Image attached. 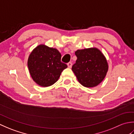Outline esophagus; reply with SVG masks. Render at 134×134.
<instances>
[{"instance_id": "obj_1", "label": "esophagus", "mask_w": 134, "mask_h": 134, "mask_svg": "<svg viewBox=\"0 0 134 134\" xmlns=\"http://www.w3.org/2000/svg\"><path fill=\"white\" fill-rule=\"evenodd\" d=\"M67 65H68V67H69V68H71V67H72V63L71 62L68 63Z\"/></svg>"}]
</instances>
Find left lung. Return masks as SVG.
Segmentation results:
<instances>
[{"label":"left lung","mask_w":134,"mask_h":134,"mask_svg":"<svg viewBox=\"0 0 134 134\" xmlns=\"http://www.w3.org/2000/svg\"><path fill=\"white\" fill-rule=\"evenodd\" d=\"M75 54L77 60L72 70L79 83L86 87L97 86L104 80L108 70L104 55L96 48L78 49Z\"/></svg>","instance_id":"8db88e82"}]
</instances>
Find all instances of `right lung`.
I'll use <instances>...</instances> for the list:
<instances>
[{
  "label": "right lung",
  "instance_id": "obj_1",
  "mask_svg": "<svg viewBox=\"0 0 134 134\" xmlns=\"http://www.w3.org/2000/svg\"><path fill=\"white\" fill-rule=\"evenodd\" d=\"M58 49L40 45L29 56L27 66L30 75L37 84L42 87L51 86L58 80L67 65L61 62Z\"/></svg>",
  "mask_w": 134,
  "mask_h": 134
}]
</instances>
